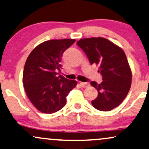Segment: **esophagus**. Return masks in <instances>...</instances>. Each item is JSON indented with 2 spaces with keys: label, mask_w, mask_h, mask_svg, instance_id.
<instances>
[{
  "label": "esophagus",
  "mask_w": 149,
  "mask_h": 149,
  "mask_svg": "<svg viewBox=\"0 0 149 149\" xmlns=\"http://www.w3.org/2000/svg\"><path fill=\"white\" fill-rule=\"evenodd\" d=\"M80 85L84 88H87V87H88L90 86V84L88 83H86V82H80Z\"/></svg>",
  "instance_id": "1"
}]
</instances>
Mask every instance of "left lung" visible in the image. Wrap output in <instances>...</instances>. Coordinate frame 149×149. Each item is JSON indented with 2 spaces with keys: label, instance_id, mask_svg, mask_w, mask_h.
I'll return each instance as SVG.
<instances>
[{
  "label": "left lung",
  "instance_id": "obj_1",
  "mask_svg": "<svg viewBox=\"0 0 149 149\" xmlns=\"http://www.w3.org/2000/svg\"><path fill=\"white\" fill-rule=\"evenodd\" d=\"M78 46L86 54L91 64L98 67L102 83L91 81L98 95L93 100V107L100 111H111L125 98L132 83V71L125 52L120 47L104 38H84Z\"/></svg>",
  "mask_w": 149,
  "mask_h": 149
}]
</instances>
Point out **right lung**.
Segmentation results:
<instances>
[{
  "instance_id": "add662e5",
  "label": "right lung",
  "mask_w": 149,
  "mask_h": 149,
  "mask_svg": "<svg viewBox=\"0 0 149 149\" xmlns=\"http://www.w3.org/2000/svg\"><path fill=\"white\" fill-rule=\"evenodd\" d=\"M74 39L51 40L33 49L27 58L23 72L26 95L37 109L53 113L66 104V97L77 84L56 72L61 68V58Z\"/></svg>"
}]
</instances>
